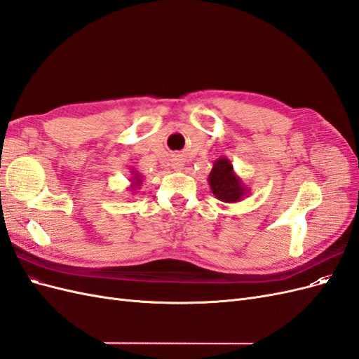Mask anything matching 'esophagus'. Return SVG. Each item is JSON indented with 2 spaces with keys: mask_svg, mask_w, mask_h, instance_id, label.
I'll use <instances>...</instances> for the list:
<instances>
[{
  "mask_svg": "<svg viewBox=\"0 0 359 359\" xmlns=\"http://www.w3.org/2000/svg\"><path fill=\"white\" fill-rule=\"evenodd\" d=\"M182 166H184V163H182V160H175V161H173V169H177V170H180V169H182Z\"/></svg>",
  "mask_w": 359,
  "mask_h": 359,
  "instance_id": "esophagus-1",
  "label": "esophagus"
}]
</instances>
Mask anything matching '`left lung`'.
<instances>
[{
  "instance_id": "left-lung-1",
  "label": "left lung",
  "mask_w": 359,
  "mask_h": 359,
  "mask_svg": "<svg viewBox=\"0 0 359 359\" xmlns=\"http://www.w3.org/2000/svg\"><path fill=\"white\" fill-rule=\"evenodd\" d=\"M208 184L214 196L226 203L240 202L250 193V189L245 187L243 180L236 175L231 160L226 157H220L214 161Z\"/></svg>"
}]
</instances>
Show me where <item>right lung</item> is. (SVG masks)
Listing matches in <instances>:
<instances>
[{
	"instance_id": "1",
	"label": "right lung",
	"mask_w": 359,
	"mask_h": 359,
	"mask_svg": "<svg viewBox=\"0 0 359 359\" xmlns=\"http://www.w3.org/2000/svg\"><path fill=\"white\" fill-rule=\"evenodd\" d=\"M130 175H132V177H130L128 190L130 191H136L140 187V184H142L144 177L140 175V173L137 170H135V169H130Z\"/></svg>"
}]
</instances>
